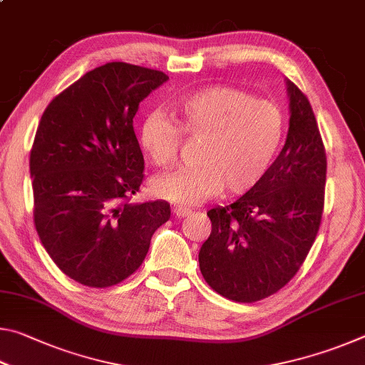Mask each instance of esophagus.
Wrapping results in <instances>:
<instances>
[{"instance_id": "obj_1", "label": "esophagus", "mask_w": 365, "mask_h": 365, "mask_svg": "<svg viewBox=\"0 0 365 365\" xmlns=\"http://www.w3.org/2000/svg\"><path fill=\"white\" fill-rule=\"evenodd\" d=\"M191 211L188 207H180V206H175L174 207V214L177 215V217H185V215H188Z\"/></svg>"}]
</instances>
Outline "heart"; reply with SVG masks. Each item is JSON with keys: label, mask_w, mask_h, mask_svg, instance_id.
Here are the masks:
<instances>
[{"label": "heart", "mask_w": 365, "mask_h": 365, "mask_svg": "<svg viewBox=\"0 0 365 365\" xmlns=\"http://www.w3.org/2000/svg\"><path fill=\"white\" fill-rule=\"evenodd\" d=\"M177 123L151 113L140 127V143L151 163H175L182 133L202 140L195 168H183L151 182L160 200L193 206L219 195L251 191L269 170L283 137V115L274 103L233 86L214 85L175 101Z\"/></svg>", "instance_id": "obj_1"}]
</instances>
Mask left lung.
Returning a JSON list of instances; mask_svg holds the SVG:
<instances>
[{"label":"left lung","instance_id":"obj_1","mask_svg":"<svg viewBox=\"0 0 365 365\" xmlns=\"http://www.w3.org/2000/svg\"><path fill=\"white\" fill-rule=\"evenodd\" d=\"M285 146L255 188L207 211L212 222L200 250L201 274L237 302L267 298L293 279L316 240L324 211L327 156L306 95L287 80Z\"/></svg>","mask_w":365,"mask_h":365}]
</instances>
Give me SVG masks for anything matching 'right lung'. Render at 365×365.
<instances>
[{"label":"right lung","instance_id":"add662e5","mask_svg":"<svg viewBox=\"0 0 365 365\" xmlns=\"http://www.w3.org/2000/svg\"><path fill=\"white\" fill-rule=\"evenodd\" d=\"M168 80L160 71L108 63L61 91L41 115L30 151L35 228L54 264L85 287L130 277L170 217L165 201L130 202L145 177L133 117Z\"/></svg>","mask_w":365,"mask_h":365}]
</instances>
